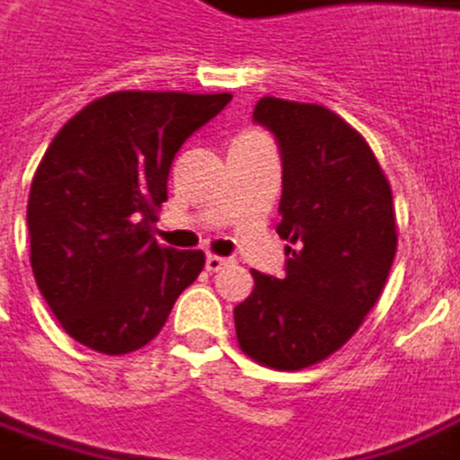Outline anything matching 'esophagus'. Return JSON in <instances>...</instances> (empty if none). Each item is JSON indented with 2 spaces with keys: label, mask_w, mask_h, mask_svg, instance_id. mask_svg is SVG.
<instances>
[{
  "label": "esophagus",
  "mask_w": 460,
  "mask_h": 460,
  "mask_svg": "<svg viewBox=\"0 0 460 460\" xmlns=\"http://www.w3.org/2000/svg\"><path fill=\"white\" fill-rule=\"evenodd\" d=\"M227 263H230V258H220V255H208V261H205V268H208L209 273H217V270H223Z\"/></svg>",
  "instance_id": "obj_1"
}]
</instances>
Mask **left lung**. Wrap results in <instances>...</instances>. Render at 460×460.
<instances>
[{
  "label": "left lung",
  "mask_w": 460,
  "mask_h": 460,
  "mask_svg": "<svg viewBox=\"0 0 460 460\" xmlns=\"http://www.w3.org/2000/svg\"><path fill=\"white\" fill-rule=\"evenodd\" d=\"M252 121L283 162L279 235L286 276L252 270L235 306L240 349L273 369H304L344 347L377 304L397 251L393 192L367 141L334 111L261 98Z\"/></svg>",
  "instance_id": "obj_1"
}]
</instances>
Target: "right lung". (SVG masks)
Returning <instances> with one entry per match:
<instances>
[{
    "instance_id": "add662e5",
    "label": "right lung",
    "mask_w": 460,
    "mask_h": 460,
    "mask_svg": "<svg viewBox=\"0 0 460 460\" xmlns=\"http://www.w3.org/2000/svg\"><path fill=\"white\" fill-rule=\"evenodd\" d=\"M230 93L119 91L78 111L52 138L27 202L37 288L70 337L103 354L149 344L205 268L202 251L151 237L181 144Z\"/></svg>"
}]
</instances>
